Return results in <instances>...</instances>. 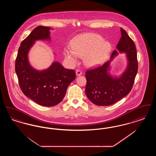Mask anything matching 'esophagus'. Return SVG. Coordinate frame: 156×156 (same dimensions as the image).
Returning <instances> with one entry per match:
<instances>
[{
  "instance_id": "obj_1",
  "label": "esophagus",
  "mask_w": 156,
  "mask_h": 156,
  "mask_svg": "<svg viewBox=\"0 0 156 156\" xmlns=\"http://www.w3.org/2000/svg\"><path fill=\"white\" fill-rule=\"evenodd\" d=\"M82 71L80 69H77L76 71V74L77 76H80V75H82Z\"/></svg>"
}]
</instances>
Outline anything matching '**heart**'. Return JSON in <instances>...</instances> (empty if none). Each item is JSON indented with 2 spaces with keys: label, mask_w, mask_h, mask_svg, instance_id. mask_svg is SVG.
<instances>
[{
  "label": "heart",
  "mask_w": 156,
  "mask_h": 156,
  "mask_svg": "<svg viewBox=\"0 0 156 156\" xmlns=\"http://www.w3.org/2000/svg\"><path fill=\"white\" fill-rule=\"evenodd\" d=\"M73 50L66 49L64 54L69 61L74 62L78 58L84 57L85 64L92 67L103 63L111 50V45L105 42L101 36L88 33L75 38L71 43Z\"/></svg>",
  "instance_id": "heart-1"
}]
</instances>
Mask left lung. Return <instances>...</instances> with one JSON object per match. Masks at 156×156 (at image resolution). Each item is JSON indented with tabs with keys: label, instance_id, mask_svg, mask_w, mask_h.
I'll use <instances>...</instances> for the list:
<instances>
[{
	"label": "left lung",
	"instance_id": "left-lung-1",
	"mask_svg": "<svg viewBox=\"0 0 156 156\" xmlns=\"http://www.w3.org/2000/svg\"><path fill=\"white\" fill-rule=\"evenodd\" d=\"M120 31L122 36L116 47L120 52L127 53L128 59V67L122 76L112 78L108 74L110 61L85 72V93L89 100L96 105L109 106L117 102L128 95L133 86L138 70L136 48L126 31L121 28ZM118 53L114 50L111 60Z\"/></svg>",
	"mask_w": 156,
	"mask_h": 156
}]
</instances>
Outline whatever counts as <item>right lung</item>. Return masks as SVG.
Wrapping results in <instances>:
<instances>
[{
  "label": "right lung",
  "instance_id": "add662e5",
  "mask_svg": "<svg viewBox=\"0 0 156 156\" xmlns=\"http://www.w3.org/2000/svg\"><path fill=\"white\" fill-rule=\"evenodd\" d=\"M51 28L39 26L21 43L15 62V71L23 93L37 104L53 106L63 99L68 85L75 79L74 70L66 69L58 62L42 71L31 67L27 54L37 40L50 38Z\"/></svg>",
  "mask_w": 156,
  "mask_h": 156
}]
</instances>
